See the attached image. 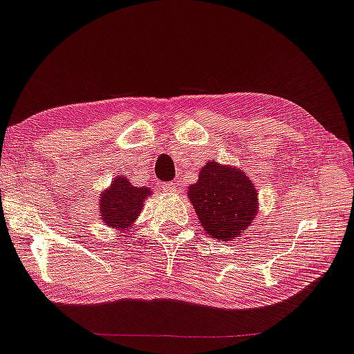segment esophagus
<instances>
[{"mask_svg": "<svg viewBox=\"0 0 354 354\" xmlns=\"http://www.w3.org/2000/svg\"><path fill=\"white\" fill-rule=\"evenodd\" d=\"M162 190L167 193H173V192H176V185H175V183H162Z\"/></svg>", "mask_w": 354, "mask_h": 354, "instance_id": "esophagus-1", "label": "esophagus"}]
</instances>
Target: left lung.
I'll return each mask as SVG.
<instances>
[{
  "mask_svg": "<svg viewBox=\"0 0 354 354\" xmlns=\"http://www.w3.org/2000/svg\"><path fill=\"white\" fill-rule=\"evenodd\" d=\"M189 198L204 230L219 241L238 239L258 214V193L244 171L214 161L207 162Z\"/></svg>",
  "mask_w": 354,
  "mask_h": 354,
  "instance_id": "left-lung-1",
  "label": "left lung"
}]
</instances>
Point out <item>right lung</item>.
Segmentation results:
<instances>
[{
    "label": "right lung",
    "instance_id": "obj_1",
    "mask_svg": "<svg viewBox=\"0 0 354 354\" xmlns=\"http://www.w3.org/2000/svg\"><path fill=\"white\" fill-rule=\"evenodd\" d=\"M151 193L147 187H135L126 176H116L112 185L102 192L100 212L104 224L116 230H133L138 214L142 212L144 201Z\"/></svg>",
    "mask_w": 354,
    "mask_h": 354
}]
</instances>
